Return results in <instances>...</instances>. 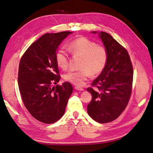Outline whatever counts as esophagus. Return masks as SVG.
<instances>
[{
    "instance_id": "esophagus-1",
    "label": "esophagus",
    "mask_w": 153,
    "mask_h": 153,
    "mask_svg": "<svg viewBox=\"0 0 153 153\" xmlns=\"http://www.w3.org/2000/svg\"><path fill=\"white\" fill-rule=\"evenodd\" d=\"M75 89L78 90V91H84V89H83V88L80 87H78V86L75 87Z\"/></svg>"
}]
</instances>
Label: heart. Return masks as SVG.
Returning <instances> with one entry per match:
<instances>
[{"instance_id":"1","label":"heart","mask_w":153,"mask_h":153,"mask_svg":"<svg viewBox=\"0 0 153 153\" xmlns=\"http://www.w3.org/2000/svg\"><path fill=\"white\" fill-rule=\"evenodd\" d=\"M68 48L71 53L82 57L80 71H69L63 75L65 81L81 86L91 76L98 75L105 68L108 60V52L103 45L86 37H78L72 40ZM55 61L57 66L66 69L68 65V54L63 49H59L55 53Z\"/></svg>"}]
</instances>
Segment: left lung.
Segmentation results:
<instances>
[{"mask_svg":"<svg viewBox=\"0 0 153 153\" xmlns=\"http://www.w3.org/2000/svg\"><path fill=\"white\" fill-rule=\"evenodd\" d=\"M100 36L108 50V60L92 87L87 89L92 94L87 112L92 119L103 124L116 119L127 106L132 91L133 69L126 48L106 32H101Z\"/></svg>","mask_w":153,"mask_h":153,"instance_id":"8db88e82","label":"left lung"}]
</instances>
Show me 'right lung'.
<instances>
[{"label":"right lung","mask_w":153,"mask_h":153,"mask_svg":"<svg viewBox=\"0 0 153 153\" xmlns=\"http://www.w3.org/2000/svg\"><path fill=\"white\" fill-rule=\"evenodd\" d=\"M71 33L64 31L43 35L20 59L18 84L22 101L32 116L43 123H54L63 116L73 92L68 82L52 86L61 78L55 58L56 50Z\"/></svg>","instance_id":"obj_1"}]
</instances>
